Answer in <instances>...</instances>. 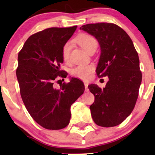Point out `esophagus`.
<instances>
[{
	"label": "esophagus",
	"mask_w": 155,
	"mask_h": 155,
	"mask_svg": "<svg viewBox=\"0 0 155 155\" xmlns=\"http://www.w3.org/2000/svg\"><path fill=\"white\" fill-rule=\"evenodd\" d=\"M84 85H85V91H88V83L87 82H84Z\"/></svg>",
	"instance_id": "1"
}]
</instances>
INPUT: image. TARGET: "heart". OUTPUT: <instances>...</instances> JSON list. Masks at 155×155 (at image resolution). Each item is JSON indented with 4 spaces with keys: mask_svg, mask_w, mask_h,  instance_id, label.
<instances>
[{
    "mask_svg": "<svg viewBox=\"0 0 155 155\" xmlns=\"http://www.w3.org/2000/svg\"><path fill=\"white\" fill-rule=\"evenodd\" d=\"M75 41L88 53L94 51L98 46V42L96 40V38L87 34H80L75 39ZM72 46H73V43L71 41L66 42L63 46L62 57H63L64 61L68 62L70 60V51H71ZM94 68L92 65L80 64L75 67L72 70L71 73L75 77H77L81 79H87L91 74Z\"/></svg>",
    "mask_w": 155,
    "mask_h": 155,
    "instance_id": "heart-1",
    "label": "heart"
}]
</instances>
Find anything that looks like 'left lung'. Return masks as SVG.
Instances as JSON below:
<instances>
[{"mask_svg":"<svg viewBox=\"0 0 155 155\" xmlns=\"http://www.w3.org/2000/svg\"><path fill=\"white\" fill-rule=\"evenodd\" d=\"M80 30L94 36L99 43L97 74L109 78L104 88L95 84L88 85L95 98L90 106L92 118L99 126H117L130 115L138 98L142 82L138 53L130 37L116 25L87 24Z\"/></svg>","mask_w":155,"mask_h":155,"instance_id":"obj_1","label":"left lung"}]
</instances>
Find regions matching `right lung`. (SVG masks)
I'll use <instances>...</instances> for the list:
<instances>
[{
  "instance_id": "add662e5",
  "label": "right lung",
  "mask_w": 155,
  "mask_h": 155,
  "mask_svg": "<svg viewBox=\"0 0 155 155\" xmlns=\"http://www.w3.org/2000/svg\"><path fill=\"white\" fill-rule=\"evenodd\" d=\"M76 28H50L36 33L18 53L16 76L21 99L33 119L46 129L66 127L70 107L85 91L83 82L76 78L61 84L60 88L54 87L59 77L68 76L60 70L62 48Z\"/></svg>"
}]
</instances>
